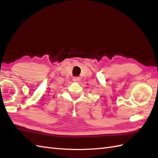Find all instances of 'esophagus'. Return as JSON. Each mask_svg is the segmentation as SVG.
Returning <instances> with one entry per match:
<instances>
[{
    "label": "esophagus",
    "instance_id": "1",
    "mask_svg": "<svg viewBox=\"0 0 158 158\" xmlns=\"http://www.w3.org/2000/svg\"><path fill=\"white\" fill-rule=\"evenodd\" d=\"M73 81L74 82H79L80 81V77H77V76H76V77H74L73 78Z\"/></svg>",
    "mask_w": 158,
    "mask_h": 158
}]
</instances>
